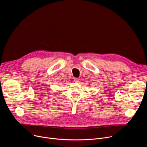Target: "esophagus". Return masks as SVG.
Instances as JSON below:
<instances>
[{
  "mask_svg": "<svg viewBox=\"0 0 147 147\" xmlns=\"http://www.w3.org/2000/svg\"><path fill=\"white\" fill-rule=\"evenodd\" d=\"M74 81L76 82H79L80 81V79L79 78H74Z\"/></svg>",
  "mask_w": 147,
  "mask_h": 147,
  "instance_id": "obj_1",
  "label": "esophagus"
}]
</instances>
